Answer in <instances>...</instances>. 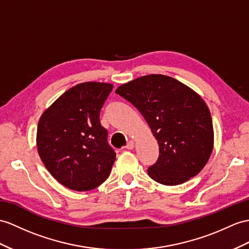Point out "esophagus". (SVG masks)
Masks as SVG:
<instances>
[{
	"mask_svg": "<svg viewBox=\"0 0 249 249\" xmlns=\"http://www.w3.org/2000/svg\"><path fill=\"white\" fill-rule=\"evenodd\" d=\"M134 145H135V143H134V142L133 141H130L128 143H126V145H125V148L128 149V150H132V149H134Z\"/></svg>",
	"mask_w": 249,
	"mask_h": 249,
	"instance_id": "esophagus-1",
	"label": "esophagus"
}]
</instances>
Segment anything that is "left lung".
<instances>
[{
	"instance_id": "obj_1",
	"label": "left lung",
	"mask_w": 249,
	"mask_h": 249,
	"mask_svg": "<svg viewBox=\"0 0 249 249\" xmlns=\"http://www.w3.org/2000/svg\"><path fill=\"white\" fill-rule=\"evenodd\" d=\"M116 94L142 113L159 142V159L148 168L151 178L174 186L199 173L213 149V126L208 107L195 90L153 74L123 84Z\"/></svg>"
}]
</instances>
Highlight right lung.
<instances>
[{"label": "right lung", "mask_w": 249, "mask_h": 249, "mask_svg": "<svg viewBox=\"0 0 249 249\" xmlns=\"http://www.w3.org/2000/svg\"><path fill=\"white\" fill-rule=\"evenodd\" d=\"M112 89L110 83L77 84L39 120V155L48 172L69 189H95L110 175L116 153L107 142L99 115Z\"/></svg>", "instance_id": "right-lung-1"}]
</instances>
